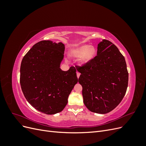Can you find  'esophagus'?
I'll return each mask as SVG.
<instances>
[{"label": "esophagus", "mask_w": 146, "mask_h": 146, "mask_svg": "<svg viewBox=\"0 0 146 146\" xmlns=\"http://www.w3.org/2000/svg\"><path fill=\"white\" fill-rule=\"evenodd\" d=\"M80 73L77 71V78H79V77H80Z\"/></svg>", "instance_id": "34e87169"}]
</instances>
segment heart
Segmentation results:
<instances>
[{
    "instance_id": "1",
    "label": "heart",
    "mask_w": 146,
    "mask_h": 146,
    "mask_svg": "<svg viewBox=\"0 0 146 146\" xmlns=\"http://www.w3.org/2000/svg\"><path fill=\"white\" fill-rule=\"evenodd\" d=\"M96 48L93 46L83 45L70 51V54L75 57H80L78 63L80 65H85L94 58L96 55Z\"/></svg>"
}]
</instances>
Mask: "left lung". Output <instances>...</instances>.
<instances>
[{
    "label": "left lung",
    "mask_w": 146,
    "mask_h": 146,
    "mask_svg": "<svg viewBox=\"0 0 146 146\" xmlns=\"http://www.w3.org/2000/svg\"><path fill=\"white\" fill-rule=\"evenodd\" d=\"M78 82L82 86L83 103L90 111L109 113L120 104L128 86L129 73L125 58L107 39L98 45L97 56L82 67Z\"/></svg>",
    "instance_id": "left-lung-1"
}]
</instances>
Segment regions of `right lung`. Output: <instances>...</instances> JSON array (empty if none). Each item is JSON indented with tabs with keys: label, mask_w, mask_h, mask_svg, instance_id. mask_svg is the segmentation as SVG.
<instances>
[{
	"label": "right lung",
	"mask_w": 146,
	"mask_h": 146,
	"mask_svg": "<svg viewBox=\"0 0 146 146\" xmlns=\"http://www.w3.org/2000/svg\"><path fill=\"white\" fill-rule=\"evenodd\" d=\"M64 44L52 41L35 44L22 60L20 84L28 102L38 111L54 114L63 111L75 85L76 69L60 68L64 58Z\"/></svg>",
	"instance_id": "obj_1"
}]
</instances>
